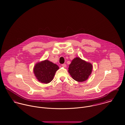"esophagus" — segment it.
Listing matches in <instances>:
<instances>
[{
    "mask_svg": "<svg viewBox=\"0 0 125 125\" xmlns=\"http://www.w3.org/2000/svg\"><path fill=\"white\" fill-rule=\"evenodd\" d=\"M62 66L63 67H66V65L65 64H62Z\"/></svg>",
    "mask_w": 125,
    "mask_h": 125,
    "instance_id": "obj_1",
    "label": "esophagus"
}]
</instances>
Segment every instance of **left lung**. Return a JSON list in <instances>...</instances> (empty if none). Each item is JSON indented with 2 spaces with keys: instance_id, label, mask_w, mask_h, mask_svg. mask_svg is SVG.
I'll return each mask as SVG.
<instances>
[{
  "instance_id": "1",
  "label": "left lung",
  "mask_w": 125,
  "mask_h": 125,
  "mask_svg": "<svg viewBox=\"0 0 125 125\" xmlns=\"http://www.w3.org/2000/svg\"><path fill=\"white\" fill-rule=\"evenodd\" d=\"M93 66L79 57H76L72 61L68 68V72L73 79L81 82L87 80L92 71Z\"/></svg>"
}]
</instances>
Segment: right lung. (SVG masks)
<instances>
[{
	"label": "right lung",
	"instance_id": "right-lung-1",
	"mask_svg": "<svg viewBox=\"0 0 125 125\" xmlns=\"http://www.w3.org/2000/svg\"><path fill=\"white\" fill-rule=\"evenodd\" d=\"M59 69L57 64L46 60L37 62L34 66L33 72L38 81L48 84L53 80L56 72Z\"/></svg>",
	"mask_w": 125,
	"mask_h": 125
}]
</instances>
